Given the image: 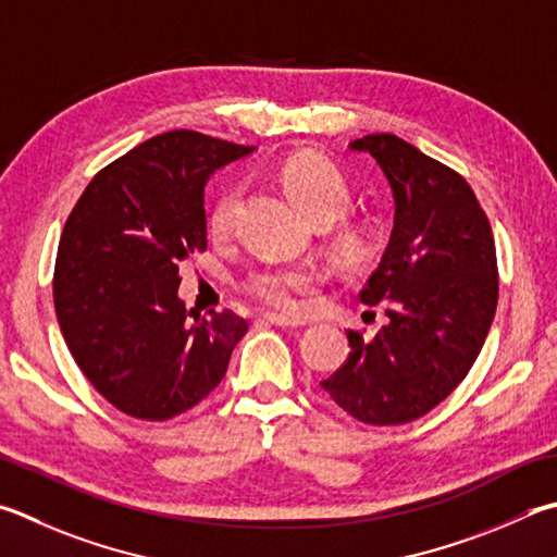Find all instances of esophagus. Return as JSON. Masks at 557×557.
<instances>
[{
    "label": "esophagus",
    "instance_id": "obj_1",
    "mask_svg": "<svg viewBox=\"0 0 557 557\" xmlns=\"http://www.w3.org/2000/svg\"><path fill=\"white\" fill-rule=\"evenodd\" d=\"M265 321L272 323V326H282V329H297L305 326V319L299 317H285V313H265Z\"/></svg>",
    "mask_w": 557,
    "mask_h": 557
}]
</instances>
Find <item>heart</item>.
Here are the masks:
<instances>
[{"label": "heart", "mask_w": 557, "mask_h": 557, "mask_svg": "<svg viewBox=\"0 0 557 557\" xmlns=\"http://www.w3.org/2000/svg\"><path fill=\"white\" fill-rule=\"evenodd\" d=\"M280 182L295 207L313 224H331L329 244L341 262H358L366 258L370 246L368 226L352 219H338L350 205V185L326 158L317 153H297L280 168ZM238 191L224 189L211 201L207 228L211 238H226L236 221ZM319 280L313 268L262 270L248 280V292L260 301L277 309H295L299 292L309 289Z\"/></svg>", "instance_id": "b5f03b06"}]
</instances>
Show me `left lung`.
I'll return each instance as SVG.
<instances>
[{
  "label": "left lung",
  "mask_w": 557,
  "mask_h": 557,
  "mask_svg": "<svg viewBox=\"0 0 557 557\" xmlns=\"http://www.w3.org/2000/svg\"><path fill=\"white\" fill-rule=\"evenodd\" d=\"M394 197L387 250L360 299L382 307L375 338L348 331V360L321 387L352 419L397 426L429 413L468 375L499 297L490 219L448 165L394 134L352 140Z\"/></svg>",
  "instance_id": "left-lung-1"
}]
</instances>
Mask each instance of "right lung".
I'll list each match as a JSON object with an SVG mask.
<instances>
[{"label":"right lung","mask_w":557,"mask_h":557,"mask_svg":"<svg viewBox=\"0 0 557 557\" xmlns=\"http://www.w3.org/2000/svg\"><path fill=\"white\" fill-rule=\"evenodd\" d=\"M197 131H168L92 177L60 236L53 301L70 352L95 389L134 419L168 421L224 380L248 321L199 317L180 265L207 250L205 185L252 153Z\"/></svg>","instance_id":"right-lung-1"}]
</instances>
